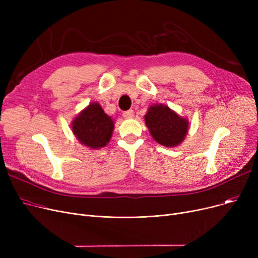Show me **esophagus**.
I'll return each instance as SVG.
<instances>
[{
	"mask_svg": "<svg viewBox=\"0 0 258 258\" xmlns=\"http://www.w3.org/2000/svg\"><path fill=\"white\" fill-rule=\"evenodd\" d=\"M123 117L125 119H131L134 117V111L133 110H130V111H126L123 113Z\"/></svg>",
	"mask_w": 258,
	"mask_h": 258,
	"instance_id": "34e87169",
	"label": "esophagus"
}]
</instances>
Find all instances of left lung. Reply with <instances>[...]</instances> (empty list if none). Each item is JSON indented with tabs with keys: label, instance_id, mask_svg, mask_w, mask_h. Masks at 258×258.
Wrapping results in <instances>:
<instances>
[{
	"label": "left lung",
	"instance_id": "8db88e82",
	"mask_svg": "<svg viewBox=\"0 0 258 258\" xmlns=\"http://www.w3.org/2000/svg\"><path fill=\"white\" fill-rule=\"evenodd\" d=\"M144 120L154 140L166 147L180 145L189 128L187 118L163 103H154L148 107Z\"/></svg>",
	"mask_w": 258,
	"mask_h": 258
}]
</instances>
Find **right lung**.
I'll return each instance as SVG.
<instances>
[{"label": "right lung", "mask_w": 258, "mask_h": 258, "mask_svg": "<svg viewBox=\"0 0 258 258\" xmlns=\"http://www.w3.org/2000/svg\"><path fill=\"white\" fill-rule=\"evenodd\" d=\"M114 124L112 117L104 113L98 102H91L73 119L71 128L81 144L98 150L110 142Z\"/></svg>", "instance_id": "add662e5"}]
</instances>
